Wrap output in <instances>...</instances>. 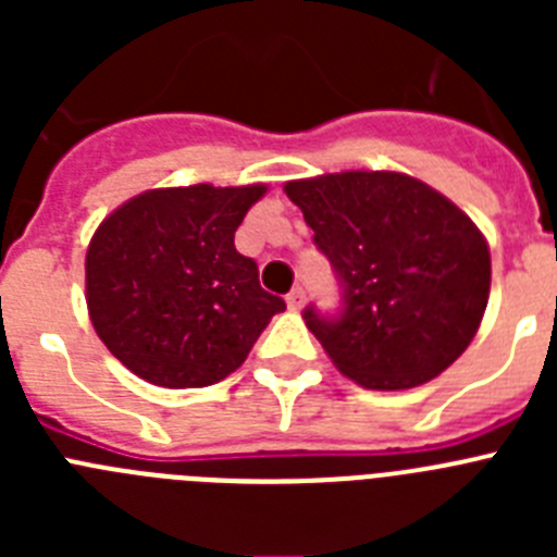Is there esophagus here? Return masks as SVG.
Masks as SVG:
<instances>
[{
	"mask_svg": "<svg viewBox=\"0 0 557 557\" xmlns=\"http://www.w3.org/2000/svg\"><path fill=\"white\" fill-rule=\"evenodd\" d=\"M304 301H307V293H304V287H295L293 293H287V307L295 309V312L304 307Z\"/></svg>",
	"mask_w": 557,
	"mask_h": 557,
	"instance_id": "1",
	"label": "esophagus"
}]
</instances>
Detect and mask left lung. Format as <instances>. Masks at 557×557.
Here are the masks:
<instances>
[{"label": "left lung", "mask_w": 557, "mask_h": 557, "mask_svg": "<svg viewBox=\"0 0 557 557\" xmlns=\"http://www.w3.org/2000/svg\"><path fill=\"white\" fill-rule=\"evenodd\" d=\"M284 189L339 284L337 312L309 304L304 321L348 379L405 391L469 348L488 304L491 256L451 200L401 172H339Z\"/></svg>", "instance_id": "1"}]
</instances>
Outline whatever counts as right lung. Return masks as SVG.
Instances as JSON below:
<instances>
[{"label":"right lung","mask_w":557,"mask_h":557,"mask_svg":"<svg viewBox=\"0 0 557 557\" xmlns=\"http://www.w3.org/2000/svg\"><path fill=\"white\" fill-rule=\"evenodd\" d=\"M264 186H178L127 200L86 253V304L108 351L161 387L214 385L287 309L234 248Z\"/></svg>","instance_id":"right-lung-1"}]
</instances>
